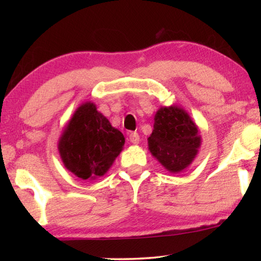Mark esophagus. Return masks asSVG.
I'll list each match as a JSON object with an SVG mask.
<instances>
[{
  "instance_id": "obj_1",
  "label": "esophagus",
  "mask_w": 261,
  "mask_h": 261,
  "mask_svg": "<svg viewBox=\"0 0 261 261\" xmlns=\"http://www.w3.org/2000/svg\"><path fill=\"white\" fill-rule=\"evenodd\" d=\"M129 139L132 144L135 145H138L139 141H140V138H139V135L137 134V132H131L130 136H129Z\"/></svg>"
}]
</instances>
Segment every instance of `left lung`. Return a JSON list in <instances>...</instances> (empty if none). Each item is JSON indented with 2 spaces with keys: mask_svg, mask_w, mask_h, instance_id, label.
I'll use <instances>...</instances> for the list:
<instances>
[{
  "mask_svg": "<svg viewBox=\"0 0 261 261\" xmlns=\"http://www.w3.org/2000/svg\"><path fill=\"white\" fill-rule=\"evenodd\" d=\"M147 140L148 151L173 174H178L191 165L201 146L199 127L177 105L158 109Z\"/></svg>",
  "mask_w": 261,
  "mask_h": 261,
  "instance_id": "obj_1",
  "label": "left lung"
}]
</instances>
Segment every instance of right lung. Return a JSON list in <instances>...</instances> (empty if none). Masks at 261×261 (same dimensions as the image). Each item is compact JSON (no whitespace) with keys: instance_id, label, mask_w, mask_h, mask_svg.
I'll return each instance as SVG.
<instances>
[{"instance_id":"add662e5","label":"right lung","mask_w":261,"mask_h":261,"mask_svg":"<svg viewBox=\"0 0 261 261\" xmlns=\"http://www.w3.org/2000/svg\"><path fill=\"white\" fill-rule=\"evenodd\" d=\"M125 138L91 101L82 103L64 126L59 153L64 167L82 179L103 176L123 151Z\"/></svg>"}]
</instances>
